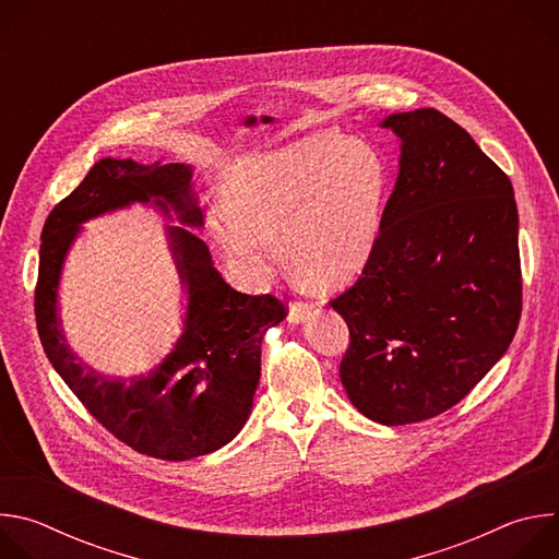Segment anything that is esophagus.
Segmentation results:
<instances>
[{
    "label": "esophagus",
    "mask_w": 559,
    "mask_h": 559,
    "mask_svg": "<svg viewBox=\"0 0 559 559\" xmlns=\"http://www.w3.org/2000/svg\"><path fill=\"white\" fill-rule=\"evenodd\" d=\"M311 313V307L309 305H302V302H294L289 305V311H287V321L292 325H298V323H305L307 318Z\"/></svg>",
    "instance_id": "obj_1"
}]
</instances>
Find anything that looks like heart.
I'll return each mask as SVG.
<instances>
[{"label": "heart", "instance_id": "heart-1", "mask_svg": "<svg viewBox=\"0 0 559 559\" xmlns=\"http://www.w3.org/2000/svg\"><path fill=\"white\" fill-rule=\"evenodd\" d=\"M389 173L384 158L338 134L250 156L229 179V201L212 207L227 261L250 281L287 257L305 276L336 285L373 254Z\"/></svg>", "mask_w": 559, "mask_h": 559}]
</instances>
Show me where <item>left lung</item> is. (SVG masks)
<instances>
[{"label": "left lung", "mask_w": 559, "mask_h": 559, "mask_svg": "<svg viewBox=\"0 0 559 559\" xmlns=\"http://www.w3.org/2000/svg\"><path fill=\"white\" fill-rule=\"evenodd\" d=\"M401 170L360 278L332 307L349 328L352 405L393 427L457 405L507 354L522 311L509 177L433 108L382 119Z\"/></svg>", "instance_id": "1"}]
</instances>
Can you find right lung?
Masks as SVG:
<instances>
[{
  "label": "right lung",
  "mask_w": 559,
  "mask_h": 559,
  "mask_svg": "<svg viewBox=\"0 0 559 559\" xmlns=\"http://www.w3.org/2000/svg\"><path fill=\"white\" fill-rule=\"evenodd\" d=\"M188 164H136L102 158L44 223L37 330L48 360L84 407L121 442L158 460H190L225 447L252 414L261 378V343L285 318V305L270 296L231 289L192 229L203 212ZM154 204L177 226L169 245L187 292L185 332L174 352L147 374L106 377L84 366L64 343L58 318V283L64 257L91 217Z\"/></svg>",
  "instance_id": "1"
}]
</instances>
